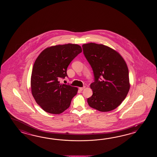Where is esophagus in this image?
<instances>
[{
	"label": "esophagus",
	"instance_id": "esophagus-1",
	"mask_svg": "<svg viewBox=\"0 0 157 157\" xmlns=\"http://www.w3.org/2000/svg\"><path fill=\"white\" fill-rule=\"evenodd\" d=\"M85 88V86L82 87H79V89H80V90H81V91H82Z\"/></svg>",
	"mask_w": 157,
	"mask_h": 157
}]
</instances>
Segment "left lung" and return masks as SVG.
<instances>
[{"label":"left lung","instance_id":"8db88e82","mask_svg":"<svg viewBox=\"0 0 157 157\" xmlns=\"http://www.w3.org/2000/svg\"><path fill=\"white\" fill-rule=\"evenodd\" d=\"M82 49L95 80L90 85L93 94L87 99L89 105L100 112L113 110L130 90L127 64L117 51L103 44H85Z\"/></svg>","mask_w":157,"mask_h":157}]
</instances>
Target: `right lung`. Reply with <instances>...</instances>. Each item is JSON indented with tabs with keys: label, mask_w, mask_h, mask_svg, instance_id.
Listing matches in <instances>:
<instances>
[{
	"label": "right lung",
	"mask_w": 157,
	"mask_h": 157,
	"mask_svg": "<svg viewBox=\"0 0 157 157\" xmlns=\"http://www.w3.org/2000/svg\"><path fill=\"white\" fill-rule=\"evenodd\" d=\"M82 52L77 44H67L48 47L39 55L31 77V93L37 104L49 113H62L70 105L78 88L60 83L67 76V67Z\"/></svg>",
	"instance_id": "add662e5"
}]
</instances>
